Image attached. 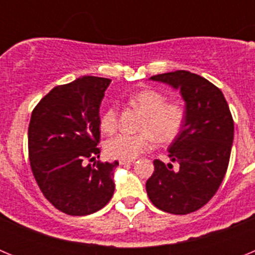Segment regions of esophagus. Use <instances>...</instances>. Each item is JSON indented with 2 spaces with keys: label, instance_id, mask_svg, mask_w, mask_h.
Returning <instances> with one entry per match:
<instances>
[{
  "label": "esophagus",
  "instance_id": "obj_1",
  "mask_svg": "<svg viewBox=\"0 0 255 255\" xmlns=\"http://www.w3.org/2000/svg\"><path fill=\"white\" fill-rule=\"evenodd\" d=\"M135 162V159H120V161H119V163L120 164H131V163H134Z\"/></svg>",
  "mask_w": 255,
  "mask_h": 255
}]
</instances>
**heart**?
Masks as SVG:
<instances>
[{
    "mask_svg": "<svg viewBox=\"0 0 255 255\" xmlns=\"http://www.w3.org/2000/svg\"><path fill=\"white\" fill-rule=\"evenodd\" d=\"M132 105L145 114L139 134H119L106 143L108 157L115 159H135L159 143H171L180 135L186 120L185 107L179 101H167L163 93L143 89L130 98ZM119 128V111L110 106L101 115V129L112 134Z\"/></svg>",
    "mask_w": 255,
    "mask_h": 255,
    "instance_id": "obj_1",
    "label": "heart"
}]
</instances>
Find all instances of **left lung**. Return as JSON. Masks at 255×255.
<instances>
[{"label":"left lung","mask_w":255,"mask_h":255,"mask_svg":"<svg viewBox=\"0 0 255 255\" xmlns=\"http://www.w3.org/2000/svg\"><path fill=\"white\" fill-rule=\"evenodd\" d=\"M180 89L186 102L184 129L168 148L180 164L154 159L145 189L150 202L172 215H188L206 206L226 175L234 140V119L222 92L207 79L186 70L153 75Z\"/></svg>","instance_id":"left-lung-1"}]
</instances>
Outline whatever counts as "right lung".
Returning a JSON list of instances; mask_svg holds the SVG:
<instances>
[{
	"mask_svg": "<svg viewBox=\"0 0 255 255\" xmlns=\"http://www.w3.org/2000/svg\"><path fill=\"white\" fill-rule=\"evenodd\" d=\"M110 83L106 78L83 76L57 85L31 112V172L44 198L66 215H91L114 195L119 162L87 164L100 157V107Z\"/></svg>",
	"mask_w": 255,
	"mask_h": 255,
	"instance_id": "obj_1",
	"label": "right lung"
}]
</instances>
